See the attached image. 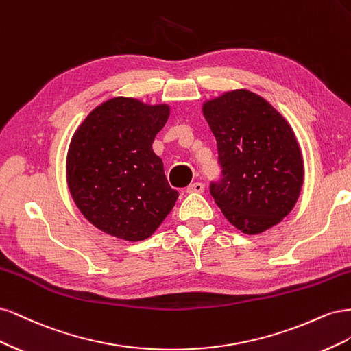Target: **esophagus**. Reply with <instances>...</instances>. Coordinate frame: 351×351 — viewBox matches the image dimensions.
Masks as SVG:
<instances>
[{
  "instance_id": "esophagus-1",
  "label": "esophagus",
  "mask_w": 351,
  "mask_h": 351,
  "mask_svg": "<svg viewBox=\"0 0 351 351\" xmlns=\"http://www.w3.org/2000/svg\"><path fill=\"white\" fill-rule=\"evenodd\" d=\"M204 190H205V186H204V183H193V184H190L187 189H186V192L187 193H204Z\"/></svg>"
}]
</instances>
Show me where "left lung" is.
I'll list each match as a JSON object with an SVG mask.
<instances>
[{
	"label": "left lung",
	"mask_w": 351,
	"mask_h": 351,
	"mask_svg": "<svg viewBox=\"0 0 351 351\" xmlns=\"http://www.w3.org/2000/svg\"><path fill=\"white\" fill-rule=\"evenodd\" d=\"M202 111L217 141L221 174L209 192L222 214L246 234L277 226L303 184L291 127L269 102L244 89L208 101Z\"/></svg>",
	"instance_id": "obj_1"
}]
</instances>
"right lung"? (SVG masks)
Returning a JSON list of instances; mask_svg holds the SVG:
<instances>
[{"label":"right lung","mask_w":351,"mask_h":351,"mask_svg":"<svg viewBox=\"0 0 351 351\" xmlns=\"http://www.w3.org/2000/svg\"><path fill=\"white\" fill-rule=\"evenodd\" d=\"M168 117L167 105L120 97L95 108L74 133L67 156L70 193L86 219L107 234L145 240L173 209L178 192L152 151Z\"/></svg>","instance_id":"obj_1"}]
</instances>
